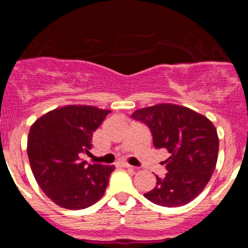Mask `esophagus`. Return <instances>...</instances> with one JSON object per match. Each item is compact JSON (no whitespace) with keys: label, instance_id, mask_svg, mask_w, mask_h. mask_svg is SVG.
<instances>
[{"label":"esophagus","instance_id":"esophagus-1","mask_svg":"<svg viewBox=\"0 0 248 248\" xmlns=\"http://www.w3.org/2000/svg\"><path fill=\"white\" fill-rule=\"evenodd\" d=\"M119 166H122V168H133V166L129 165L128 163H124V161H120Z\"/></svg>","mask_w":248,"mask_h":248}]
</instances>
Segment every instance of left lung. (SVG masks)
Returning a JSON list of instances; mask_svg holds the SVG:
<instances>
[{
    "label": "left lung",
    "instance_id": "left-lung-1",
    "mask_svg": "<svg viewBox=\"0 0 248 248\" xmlns=\"http://www.w3.org/2000/svg\"><path fill=\"white\" fill-rule=\"evenodd\" d=\"M133 119L150 128L156 149H166L168 170L156 176V186L144 194L148 200L166 207L186 205L202 192L216 168L217 130L210 119L183 105L161 103L135 110Z\"/></svg>",
    "mask_w": 248,
    "mask_h": 248
}]
</instances>
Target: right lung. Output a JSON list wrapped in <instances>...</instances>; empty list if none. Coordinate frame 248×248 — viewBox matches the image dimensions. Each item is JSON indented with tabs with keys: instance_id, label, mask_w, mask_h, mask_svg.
<instances>
[{
	"instance_id": "obj_1",
	"label": "right lung",
	"mask_w": 248,
	"mask_h": 248,
	"mask_svg": "<svg viewBox=\"0 0 248 248\" xmlns=\"http://www.w3.org/2000/svg\"><path fill=\"white\" fill-rule=\"evenodd\" d=\"M109 113L93 105H65L31 125L27 154L34 179L63 209H85L104 195L115 166L87 165L80 155L89 153L93 133Z\"/></svg>"
}]
</instances>
